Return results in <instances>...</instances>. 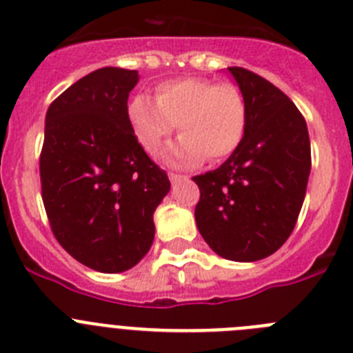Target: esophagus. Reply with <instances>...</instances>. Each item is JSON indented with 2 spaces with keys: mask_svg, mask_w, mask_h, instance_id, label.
<instances>
[{
  "mask_svg": "<svg viewBox=\"0 0 353 353\" xmlns=\"http://www.w3.org/2000/svg\"><path fill=\"white\" fill-rule=\"evenodd\" d=\"M168 176H170L171 182H179V180L185 179V176H183V174H176V173H168Z\"/></svg>",
  "mask_w": 353,
  "mask_h": 353,
  "instance_id": "34e87169",
  "label": "esophagus"
}]
</instances>
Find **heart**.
Returning <instances> with one entry per match:
<instances>
[{"mask_svg":"<svg viewBox=\"0 0 353 353\" xmlns=\"http://www.w3.org/2000/svg\"><path fill=\"white\" fill-rule=\"evenodd\" d=\"M132 132L145 152L155 154L162 141L179 129L182 138L166 152L176 166L221 162L242 145L248 129V105L235 84L205 77L161 83L154 101L136 95L129 104Z\"/></svg>","mask_w":353,"mask_h":353,"instance_id":"obj_1","label":"heart"}]
</instances>
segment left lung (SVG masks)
I'll use <instances>...</instances> for the list:
<instances>
[{
	"label": "left lung",
	"instance_id": "1",
	"mask_svg": "<svg viewBox=\"0 0 353 353\" xmlns=\"http://www.w3.org/2000/svg\"><path fill=\"white\" fill-rule=\"evenodd\" d=\"M248 105L242 145L217 170L194 176V217L212 251L233 261L270 256L292 235L311 171L307 125L272 83L228 67Z\"/></svg>",
	"mask_w": 353,
	"mask_h": 353
}]
</instances>
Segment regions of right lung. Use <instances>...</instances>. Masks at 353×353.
Instances as JSON below:
<instances>
[{
  "instance_id": "right-lung-1",
  "label": "right lung",
  "mask_w": 353,
  "mask_h": 353,
  "mask_svg": "<svg viewBox=\"0 0 353 353\" xmlns=\"http://www.w3.org/2000/svg\"><path fill=\"white\" fill-rule=\"evenodd\" d=\"M138 70L104 67L76 81L46 114L42 201L61 248L97 272L132 269L152 248L166 171L132 132L127 101Z\"/></svg>"
}]
</instances>
